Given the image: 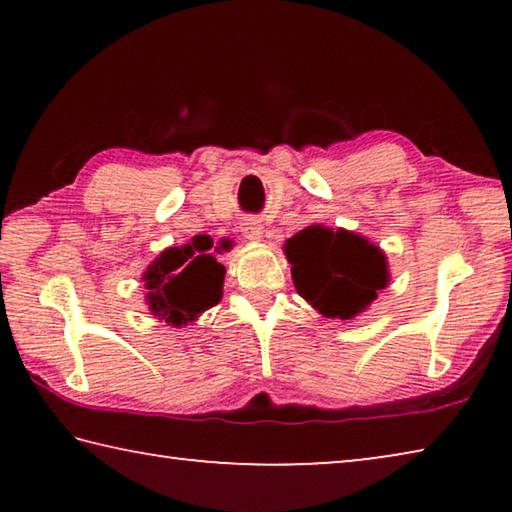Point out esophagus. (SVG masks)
<instances>
[{
    "instance_id": "1",
    "label": "esophagus",
    "mask_w": 512,
    "mask_h": 512,
    "mask_svg": "<svg viewBox=\"0 0 512 512\" xmlns=\"http://www.w3.org/2000/svg\"><path fill=\"white\" fill-rule=\"evenodd\" d=\"M241 232H244L246 239L257 241V239H262L264 228H262V223H259V219H255V216H248V219H244V223H241Z\"/></svg>"
}]
</instances>
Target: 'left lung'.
<instances>
[{"label": "left lung", "instance_id": "1", "mask_svg": "<svg viewBox=\"0 0 512 512\" xmlns=\"http://www.w3.org/2000/svg\"><path fill=\"white\" fill-rule=\"evenodd\" d=\"M296 291L325 318L350 320L388 284L384 250L350 230L309 225L284 244Z\"/></svg>", "mask_w": 512, "mask_h": 512}]
</instances>
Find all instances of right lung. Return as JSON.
I'll list each match as a JSON object with an SVG mask.
<instances>
[{
  "instance_id": "1",
  "label": "right lung",
  "mask_w": 512,
  "mask_h": 512,
  "mask_svg": "<svg viewBox=\"0 0 512 512\" xmlns=\"http://www.w3.org/2000/svg\"><path fill=\"white\" fill-rule=\"evenodd\" d=\"M221 250H228V244L221 241V248H214L207 235L162 250L142 275L151 314L173 327H183L214 307L223 296L225 268L214 255Z\"/></svg>"
}]
</instances>
